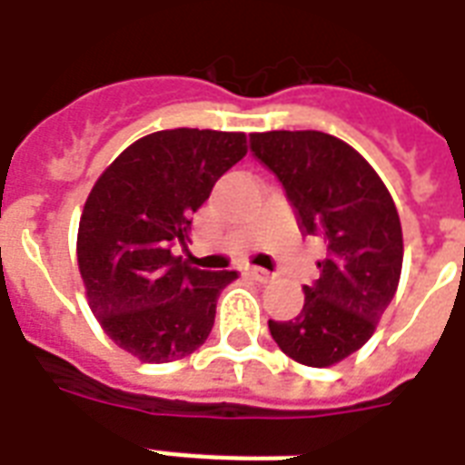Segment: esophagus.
<instances>
[{
  "label": "esophagus",
  "mask_w": 465,
  "mask_h": 465,
  "mask_svg": "<svg viewBox=\"0 0 465 465\" xmlns=\"http://www.w3.org/2000/svg\"><path fill=\"white\" fill-rule=\"evenodd\" d=\"M248 277L251 280H255V282H270L272 280V275H270L268 270H262V268H248Z\"/></svg>",
  "instance_id": "34e87169"
}]
</instances>
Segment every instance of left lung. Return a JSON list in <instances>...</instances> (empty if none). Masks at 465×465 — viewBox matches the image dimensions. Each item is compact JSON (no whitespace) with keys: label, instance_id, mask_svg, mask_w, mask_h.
<instances>
[{"label":"left lung","instance_id":"8db88e82","mask_svg":"<svg viewBox=\"0 0 465 465\" xmlns=\"http://www.w3.org/2000/svg\"><path fill=\"white\" fill-rule=\"evenodd\" d=\"M253 154L280 178L299 224L318 236L321 277L292 321H268L280 350L306 367H332L374 335L403 268L396 203L371 163L318 130L251 134Z\"/></svg>","mask_w":465,"mask_h":465}]
</instances>
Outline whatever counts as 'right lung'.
I'll list each match as a JSON object with an SVG mask.
<instances>
[{"mask_svg":"<svg viewBox=\"0 0 465 465\" xmlns=\"http://www.w3.org/2000/svg\"><path fill=\"white\" fill-rule=\"evenodd\" d=\"M246 133L175 127L130 147L94 183L76 233L86 302L108 338L147 364L183 360L214 325L239 272H204L171 253L219 175L246 156Z\"/></svg>","mask_w":465,"mask_h":465,"instance_id":"right-lung-1","label":"right lung"}]
</instances>
